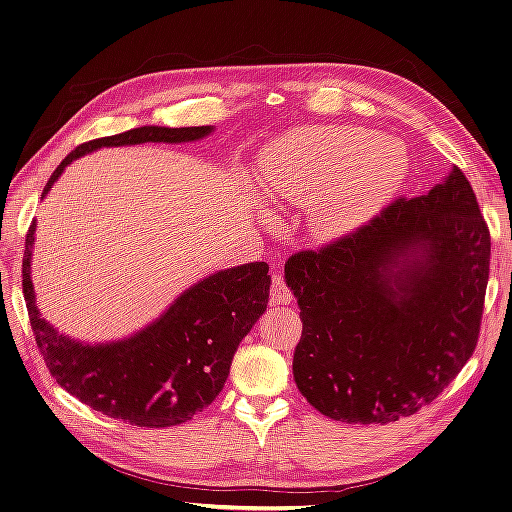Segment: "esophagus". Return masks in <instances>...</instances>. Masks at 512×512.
I'll list each match as a JSON object with an SVG mask.
<instances>
[{
  "label": "esophagus",
  "mask_w": 512,
  "mask_h": 512,
  "mask_svg": "<svg viewBox=\"0 0 512 512\" xmlns=\"http://www.w3.org/2000/svg\"><path fill=\"white\" fill-rule=\"evenodd\" d=\"M270 300H272V304H291V302H294V294H291V289L285 285L281 274H272Z\"/></svg>",
  "instance_id": "1"
}]
</instances>
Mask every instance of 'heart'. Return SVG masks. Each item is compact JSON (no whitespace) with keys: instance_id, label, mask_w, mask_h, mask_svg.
<instances>
[{"instance_id":"obj_1","label":"heart","mask_w":512,"mask_h":512,"mask_svg":"<svg viewBox=\"0 0 512 512\" xmlns=\"http://www.w3.org/2000/svg\"><path fill=\"white\" fill-rule=\"evenodd\" d=\"M410 175L397 141L360 126H309L276 141L261 158L268 195L309 208L319 240L347 236L382 212Z\"/></svg>"}]
</instances>
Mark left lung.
Segmentation results:
<instances>
[{"mask_svg": "<svg viewBox=\"0 0 512 512\" xmlns=\"http://www.w3.org/2000/svg\"><path fill=\"white\" fill-rule=\"evenodd\" d=\"M491 236L459 167L349 236L285 264L300 306L296 386L341 422L416 414L474 354Z\"/></svg>", "mask_w": 512, "mask_h": 512, "instance_id": "1", "label": "left lung"}]
</instances>
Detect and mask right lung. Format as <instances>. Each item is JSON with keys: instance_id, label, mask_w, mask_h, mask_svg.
I'll use <instances>...</instances> for the list:
<instances>
[{"instance_id": "right-lung-1", "label": "right lung", "mask_w": 512, "mask_h": 512, "mask_svg": "<svg viewBox=\"0 0 512 512\" xmlns=\"http://www.w3.org/2000/svg\"><path fill=\"white\" fill-rule=\"evenodd\" d=\"M212 126H141L81 143L53 171L45 197L62 171L98 148L137 143H186L208 137ZM36 221L27 231L23 296L29 324L55 382L96 412L137 427H173L191 420L223 390L233 354L270 296L266 261L218 270L188 287L150 326L111 343H83L42 319L32 283Z\"/></svg>"}]
</instances>
